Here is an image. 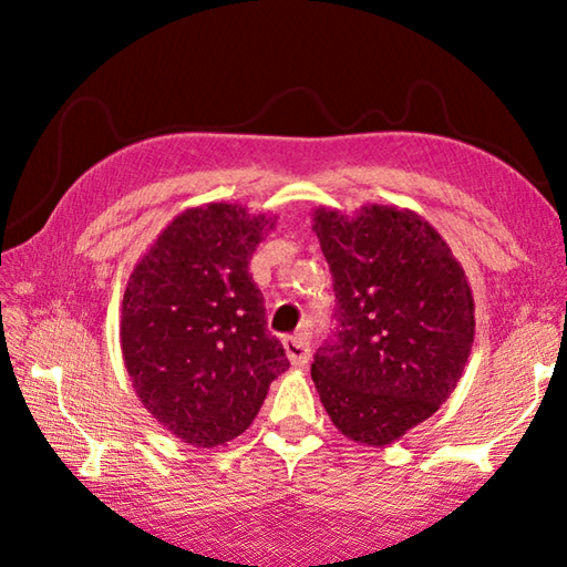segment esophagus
I'll return each instance as SVG.
<instances>
[{"instance_id": "1", "label": "esophagus", "mask_w": 567, "mask_h": 567, "mask_svg": "<svg viewBox=\"0 0 567 567\" xmlns=\"http://www.w3.org/2000/svg\"><path fill=\"white\" fill-rule=\"evenodd\" d=\"M285 353L295 368H305L311 353L307 336H290V339H285Z\"/></svg>"}]
</instances>
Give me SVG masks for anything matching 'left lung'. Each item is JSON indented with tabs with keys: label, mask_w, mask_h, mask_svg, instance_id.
Masks as SVG:
<instances>
[{
	"label": "left lung",
	"mask_w": 567,
	"mask_h": 567,
	"mask_svg": "<svg viewBox=\"0 0 567 567\" xmlns=\"http://www.w3.org/2000/svg\"><path fill=\"white\" fill-rule=\"evenodd\" d=\"M336 292L333 339L311 380L333 426L363 445L400 441L449 400L475 336L463 265L419 214L368 204L315 209Z\"/></svg>",
	"instance_id": "left-lung-1"
}]
</instances>
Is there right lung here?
<instances>
[{
	"instance_id": "obj_1",
	"label": "right lung",
	"mask_w": 567,
	"mask_h": 567,
	"mask_svg": "<svg viewBox=\"0 0 567 567\" xmlns=\"http://www.w3.org/2000/svg\"><path fill=\"white\" fill-rule=\"evenodd\" d=\"M275 219L226 202L185 209L128 277L118 327L128 378L151 416L197 449L240 436L290 368L248 272Z\"/></svg>"
}]
</instances>
